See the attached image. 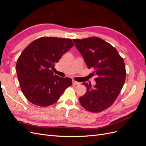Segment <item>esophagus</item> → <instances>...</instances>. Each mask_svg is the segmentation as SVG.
<instances>
[{"label": "esophagus", "mask_w": 146, "mask_h": 146, "mask_svg": "<svg viewBox=\"0 0 146 146\" xmlns=\"http://www.w3.org/2000/svg\"><path fill=\"white\" fill-rule=\"evenodd\" d=\"M72 83H73V85H80V83L75 81V80H72Z\"/></svg>", "instance_id": "1"}]
</instances>
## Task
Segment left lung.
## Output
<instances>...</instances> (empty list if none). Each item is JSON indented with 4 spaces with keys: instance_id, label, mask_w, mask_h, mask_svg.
Returning a JSON list of instances; mask_svg holds the SVG:
<instances>
[{
    "instance_id": "left-lung-1",
    "label": "left lung",
    "mask_w": 146,
    "mask_h": 146,
    "mask_svg": "<svg viewBox=\"0 0 146 146\" xmlns=\"http://www.w3.org/2000/svg\"><path fill=\"white\" fill-rule=\"evenodd\" d=\"M87 67L93 70L96 85L82 83L86 93L79 98L82 107L93 113L109 108L114 102L125 80L126 71L123 58L115 48L97 37L73 39Z\"/></svg>"
}]
</instances>
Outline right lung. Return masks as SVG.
I'll return each mask as SVG.
<instances>
[{"label":"right lung","mask_w":146,"mask_h":146,"mask_svg":"<svg viewBox=\"0 0 146 146\" xmlns=\"http://www.w3.org/2000/svg\"><path fill=\"white\" fill-rule=\"evenodd\" d=\"M70 39L42 37L35 40L21 53L16 63L20 86L27 100L39 107L56 102L72 79L53 72L55 64L74 46Z\"/></svg>","instance_id":"right-lung-1"}]
</instances>
